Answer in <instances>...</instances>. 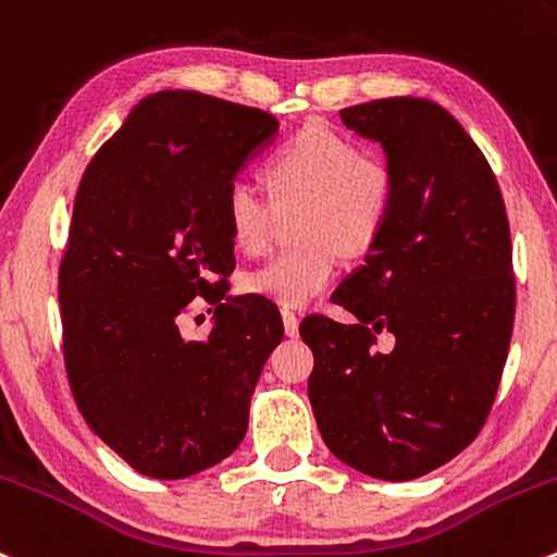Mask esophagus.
I'll return each instance as SVG.
<instances>
[{
    "instance_id": "esophagus-1",
    "label": "esophagus",
    "mask_w": 557,
    "mask_h": 557,
    "mask_svg": "<svg viewBox=\"0 0 557 557\" xmlns=\"http://www.w3.org/2000/svg\"><path fill=\"white\" fill-rule=\"evenodd\" d=\"M280 318H283L285 336L296 338L298 336V318H296V312H290V309H280Z\"/></svg>"
}]
</instances>
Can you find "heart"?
<instances>
[{"instance_id": "1", "label": "heart", "mask_w": 557, "mask_h": 557, "mask_svg": "<svg viewBox=\"0 0 557 557\" xmlns=\"http://www.w3.org/2000/svg\"><path fill=\"white\" fill-rule=\"evenodd\" d=\"M280 205L309 202L304 239L309 245L272 256L245 277L248 294L277 307H307L338 272V248L366 250L384 230L392 208V178L366 160L355 140L323 125L296 133L272 160ZM224 215L239 250L261 253L272 237L277 202L259 181L237 175L224 195Z\"/></svg>"}]
</instances>
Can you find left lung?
<instances>
[{
    "mask_svg": "<svg viewBox=\"0 0 557 557\" xmlns=\"http://www.w3.org/2000/svg\"><path fill=\"white\" fill-rule=\"evenodd\" d=\"M384 149L392 208L366 263L333 294L355 325L312 314L309 403L333 456L379 480H413L461 454L485 424L515 320L512 245L491 165L426 98L338 111ZM389 330L396 349H372Z\"/></svg>",
    "mask_w": 557,
    "mask_h": 557,
    "instance_id": "left-lung-1",
    "label": "left lung"
}]
</instances>
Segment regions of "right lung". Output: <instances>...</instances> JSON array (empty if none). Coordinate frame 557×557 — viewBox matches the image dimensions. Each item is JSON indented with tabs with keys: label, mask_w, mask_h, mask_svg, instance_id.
Masks as SVG:
<instances>
[{
	"label": "right lung",
	"mask_w": 557,
	"mask_h": 557,
	"mask_svg": "<svg viewBox=\"0 0 557 557\" xmlns=\"http://www.w3.org/2000/svg\"><path fill=\"white\" fill-rule=\"evenodd\" d=\"M277 120L189 90L144 98L79 181L58 298L63 357L87 426L140 475L181 480L243 443L250 395L283 320L226 296L234 239L224 195ZM216 304L208 339L180 314Z\"/></svg>",
	"instance_id": "right-lung-1"
}]
</instances>
